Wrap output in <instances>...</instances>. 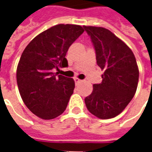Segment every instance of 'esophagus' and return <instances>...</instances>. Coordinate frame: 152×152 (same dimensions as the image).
<instances>
[{
	"label": "esophagus",
	"mask_w": 152,
	"mask_h": 152,
	"mask_svg": "<svg viewBox=\"0 0 152 152\" xmlns=\"http://www.w3.org/2000/svg\"><path fill=\"white\" fill-rule=\"evenodd\" d=\"M74 80H75V83H76V85H77V84H79V83L81 82V80L80 79H78V78H74Z\"/></svg>",
	"instance_id": "34e87169"
}]
</instances>
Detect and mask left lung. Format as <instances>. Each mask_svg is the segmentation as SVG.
I'll list each match as a JSON object with an SVG mask.
<instances>
[{
    "instance_id": "obj_1",
    "label": "left lung",
    "mask_w": 152,
    "mask_h": 152,
    "mask_svg": "<svg viewBox=\"0 0 152 152\" xmlns=\"http://www.w3.org/2000/svg\"><path fill=\"white\" fill-rule=\"evenodd\" d=\"M96 53L97 64L104 72L102 81L94 84L85 99L87 109L100 119H110L122 112L134 98L139 72L136 58L126 44L104 28L84 26Z\"/></svg>"
}]
</instances>
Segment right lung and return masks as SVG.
<instances>
[{"mask_svg":"<svg viewBox=\"0 0 152 152\" xmlns=\"http://www.w3.org/2000/svg\"><path fill=\"white\" fill-rule=\"evenodd\" d=\"M83 32L80 25L58 24L37 36L22 53L16 74L18 90L38 117L50 120L66 110L75 82L53 72L68 66L66 52Z\"/></svg>","mask_w":152,"mask_h":152,"instance_id":"obj_1","label":"right lung"}]
</instances>
